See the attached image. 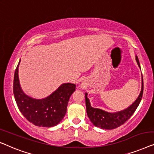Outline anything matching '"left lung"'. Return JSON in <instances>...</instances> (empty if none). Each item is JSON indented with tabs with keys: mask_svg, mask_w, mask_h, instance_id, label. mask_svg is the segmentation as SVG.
<instances>
[{
	"mask_svg": "<svg viewBox=\"0 0 154 154\" xmlns=\"http://www.w3.org/2000/svg\"><path fill=\"white\" fill-rule=\"evenodd\" d=\"M135 59L138 66L140 68V64L137 56H135ZM143 88H144V84H143V78H142L141 91L136 100L126 109L121 110L120 112H114V113H110V112L104 111L103 109L92 107L91 106L89 99L87 98V94L86 93V113L88 118L90 119L91 123L95 126L98 127L101 129L112 130L119 127L131 118V116L133 115L137 108L142 98Z\"/></svg>",
	"mask_w": 154,
	"mask_h": 154,
	"instance_id": "obj_1",
	"label": "left lung"
}]
</instances>
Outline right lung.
<instances>
[{
	"label": "right lung",
	"instance_id": "right-lung-1",
	"mask_svg": "<svg viewBox=\"0 0 154 154\" xmlns=\"http://www.w3.org/2000/svg\"><path fill=\"white\" fill-rule=\"evenodd\" d=\"M19 63L20 60L15 70L13 83V92L19 109L28 121L37 126H55L66 115L68 100L76 85L63 84L47 98H33L26 95L21 88L18 75Z\"/></svg>",
	"mask_w": 154,
	"mask_h": 154
}]
</instances>
